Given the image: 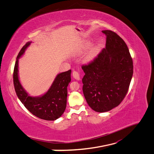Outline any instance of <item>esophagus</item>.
I'll use <instances>...</instances> for the list:
<instances>
[{
	"instance_id": "1",
	"label": "esophagus",
	"mask_w": 154,
	"mask_h": 154,
	"mask_svg": "<svg viewBox=\"0 0 154 154\" xmlns=\"http://www.w3.org/2000/svg\"><path fill=\"white\" fill-rule=\"evenodd\" d=\"M72 75H73V77L75 79L77 80H80V76H79V73L77 72H76V71H73V73H72Z\"/></svg>"
}]
</instances>
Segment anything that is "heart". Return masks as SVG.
<instances>
[{"label": "heart", "instance_id": "heart-1", "mask_svg": "<svg viewBox=\"0 0 154 154\" xmlns=\"http://www.w3.org/2000/svg\"><path fill=\"white\" fill-rule=\"evenodd\" d=\"M88 46H89V43H86V44L84 45V47H82V49H86ZM82 49H80L79 52H81ZM98 51H99V47H93V48L91 50H90V52L88 53V54L87 55V57H86V60H87L88 61L92 60V59H94V58L96 56V54L98 53Z\"/></svg>", "mask_w": 154, "mask_h": 154}]
</instances>
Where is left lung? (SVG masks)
<instances>
[{
	"label": "left lung",
	"mask_w": 154,
	"mask_h": 154,
	"mask_svg": "<svg viewBox=\"0 0 154 154\" xmlns=\"http://www.w3.org/2000/svg\"><path fill=\"white\" fill-rule=\"evenodd\" d=\"M106 47L93 60L82 66V91L94 111L104 112L119 105L127 94L133 73V60L123 39L103 30Z\"/></svg>",
	"instance_id": "8db88e82"
}]
</instances>
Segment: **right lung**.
I'll return each instance as SVG.
<instances>
[{"label":"right lung","mask_w":154,"mask_h":154,"mask_svg":"<svg viewBox=\"0 0 154 154\" xmlns=\"http://www.w3.org/2000/svg\"><path fill=\"white\" fill-rule=\"evenodd\" d=\"M31 42H27L22 47L17 57L14 66L13 80L15 92L18 98L29 112L36 117L45 120H55L60 118L65 111L67 103V87L71 81V72L58 74L51 88L41 97H32L23 89L18 77V59L25 53Z\"/></svg>","instance_id":"right-lung-1"}]
</instances>
